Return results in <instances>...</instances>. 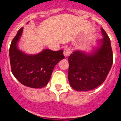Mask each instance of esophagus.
Returning a JSON list of instances; mask_svg holds the SVG:
<instances>
[{
	"instance_id": "1",
	"label": "esophagus",
	"mask_w": 121,
	"mask_h": 121,
	"mask_svg": "<svg viewBox=\"0 0 121 121\" xmlns=\"http://www.w3.org/2000/svg\"><path fill=\"white\" fill-rule=\"evenodd\" d=\"M64 55L65 57H68L69 55L71 54V49L70 48L68 47V48H65L64 50Z\"/></svg>"
}]
</instances>
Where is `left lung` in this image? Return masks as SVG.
Returning a JSON list of instances; mask_svg holds the SVG:
<instances>
[{
	"instance_id": "8db88e82",
	"label": "left lung",
	"mask_w": 121,
	"mask_h": 121,
	"mask_svg": "<svg viewBox=\"0 0 121 121\" xmlns=\"http://www.w3.org/2000/svg\"><path fill=\"white\" fill-rule=\"evenodd\" d=\"M103 39L100 46L90 54L75 51L68 57V80L77 91H89L104 82L113 64V53L110 38L101 28Z\"/></svg>"
}]
</instances>
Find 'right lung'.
<instances>
[{
    "label": "right lung",
    "instance_id": "obj_1",
    "mask_svg": "<svg viewBox=\"0 0 121 121\" xmlns=\"http://www.w3.org/2000/svg\"><path fill=\"white\" fill-rule=\"evenodd\" d=\"M23 28H21L10 45L9 59L12 73L21 84L33 88L47 85L55 65L64 59L63 50H44L37 55H27L17 48Z\"/></svg>",
    "mask_w": 121,
    "mask_h": 121
}]
</instances>
